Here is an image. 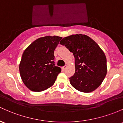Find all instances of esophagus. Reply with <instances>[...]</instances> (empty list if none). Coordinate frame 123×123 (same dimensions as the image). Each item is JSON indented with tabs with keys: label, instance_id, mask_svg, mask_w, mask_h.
Masks as SVG:
<instances>
[{
	"label": "esophagus",
	"instance_id": "esophagus-1",
	"mask_svg": "<svg viewBox=\"0 0 123 123\" xmlns=\"http://www.w3.org/2000/svg\"><path fill=\"white\" fill-rule=\"evenodd\" d=\"M66 68H67V66L65 65L64 66H63V67H62V70H63V71H64L66 69Z\"/></svg>",
	"mask_w": 123,
	"mask_h": 123
}]
</instances>
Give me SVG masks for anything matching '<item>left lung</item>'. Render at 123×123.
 Listing matches in <instances>:
<instances>
[{"label": "left lung", "mask_w": 123, "mask_h": 123, "mask_svg": "<svg viewBox=\"0 0 123 123\" xmlns=\"http://www.w3.org/2000/svg\"><path fill=\"white\" fill-rule=\"evenodd\" d=\"M60 44L65 46L75 58L74 74L70 79L74 88L90 93L101 85L107 74V59L103 51L93 39L81 34L63 38Z\"/></svg>", "instance_id": "8db88e82"}]
</instances>
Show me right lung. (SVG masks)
<instances>
[{
    "label": "right lung",
    "mask_w": 123,
    "mask_h": 123,
    "mask_svg": "<svg viewBox=\"0 0 123 123\" xmlns=\"http://www.w3.org/2000/svg\"><path fill=\"white\" fill-rule=\"evenodd\" d=\"M62 37L47 36L36 39L25 49L19 64L23 82L33 92L45 90L55 83L61 68L55 66L54 51Z\"/></svg>",
    "instance_id": "add662e5"
}]
</instances>
